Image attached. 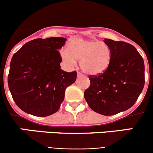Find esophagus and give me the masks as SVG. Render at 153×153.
<instances>
[{
    "label": "esophagus",
    "instance_id": "obj_1",
    "mask_svg": "<svg viewBox=\"0 0 153 153\" xmlns=\"http://www.w3.org/2000/svg\"><path fill=\"white\" fill-rule=\"evenodd\" d=\"M77 76H78V78H81V77L83 76V75L81 73H80V72H78V74H77Z\"/></svg>",
    "mask_w": 153,
    "mask_h": 153
}]
</instances>
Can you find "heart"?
I'll return each mask as SVG.
<instances>
[{"label":"heart","instance_id":"obj_1","mask_svg":"<svg viewBox=\"0 0 153 153\" xmlns=\"http://www.w3.org/2000/svg\"><path fill=\"white\" fill-rule=\"evenodd\" d=\"M68 51H61L62 61L69 67L74 66L80 60V67L88 75L102 73L109 66L112 51L108 44L95 40L74 38L67 45Z\"/></svg>","mask_w":153,"mask_h":153}]
</instances>
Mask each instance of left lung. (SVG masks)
<instances>
[{
	"label": "left lung",
	"mask_w": 153,
	"mask_h": 153,
	"mask_svg": "<svg viewBox=\"0 0 153 153\" xmlns=\"http://www.w3.org/2000/svg\"><path fill=\"white\" fill-rule=\"evenodd\" d=\"M112 59L105 72L90 75L84 92L89 107L103 115H113L132 107L144 86V63L135 47L105 38Z\"/></svg>",
	"instance_id": "obj_1"
}]
</instances>
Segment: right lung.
<instances>
[{
  "label": "right lung",
  "instance_id": "right-lung-1",
  "mask_svg": "<svg viewBox=\"0 0 153 153\" xmlns=\"http://www.w3.org/2000/svg\"><path fill=\"white\" fill-rule=\"evenodd\" d=\"M66 38H37L26 43L12 56L9 89L17 106L38 117L52 115L60 109L66 89L74 84L77 72H64L58 49Z\"/></svg>",
  "mask_w": 153,
  "mask_h": 153
}]
</instances>
